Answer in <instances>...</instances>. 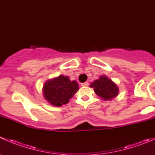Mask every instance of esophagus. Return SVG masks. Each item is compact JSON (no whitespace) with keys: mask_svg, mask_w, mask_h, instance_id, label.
<instances>
[{"mask_svg":"<svg viewBox=\"0 0 155 155\" xmlns=\"http://www.w3.org/2000/svg\"><path fill=\"white\" fill-rule=\"evenodd\" d=\"M88 82H84V83H82L81 84V85H82V86H83V87H86V86H87V85H88Z\"/></svg>","mask_w":155,"mask_h":155,"instance_id":"esophagus-1","label":"esophagus"}]
</instances>
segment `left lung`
<instances>
[{"instance_id": "8db88e82", "label": "left lung", "mask_w": 155, "mask_h": 155, "mask_svg": "<svg viewBox=\"0 0 155 155\" xmlns=\"http://www.w3.org/2000/svg\"><path fill=\"white\" fill-rule=\"evenodd\" d=\"M91 86L94 87L95 93L104 101L112 100L118 94V87L111 79L106 76H102L92 82Z\"/></svg>"}]
</instances>
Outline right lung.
<instances>
[{
  "label": "right lung",
  "mask_w": 155,
  "mask_h": 155,
  "mask_svg": "<svg viewBox=\"0 0 155 155\" xmlns=\"http://www.w3.org/2000/svg\"><path fill=\"white\" fill-rule=\"evenodd\" d=\"M79 85L61 75L48 80L43 85V97L51 105L61 107L68 104L69 100L77 92Z\"/></svg>",
  "instance_id": "right-lung-1"
}]
</instances>
